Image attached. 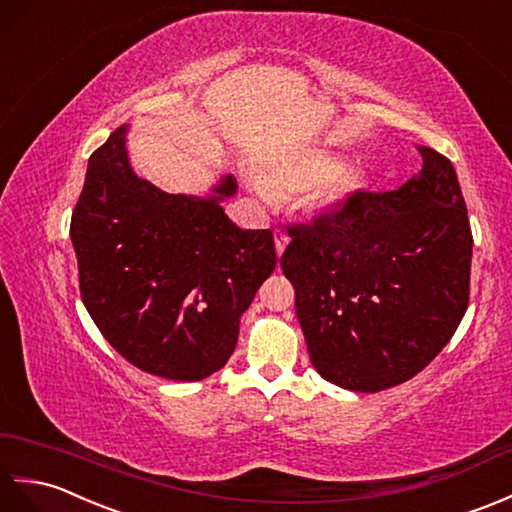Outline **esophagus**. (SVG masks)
Masks as SVG:
<instances>
[{
	"mask_svg": "<svg viewBox=\"0 0 512 512\" xmlns=\"http://www.w3.org/2000/svg\"><path fill=\"white\" fill-rule=\"evenodd\" d=\"M274 243H276V252H278V256H282V252H285V247H287V243H289V236L282 232V230H276L274 232Z\"/></svg>",
	"mask_w": 512,
	"mask_h": 512,
	"instance_id": "34e87169",
	"label": "esophagus"
}]
</instances>
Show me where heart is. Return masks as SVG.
Masks as SVG:
<instances>
[{
    "instance_id": "b5f03b06",
    "label": "heart",
    "mask_w": 512,
    "mask_h": 512,
    "mask_svg": "<svg viewBox=\"0 0 512 512\" xmlns=\"http://www.w3.org/2000/svg\"><path fill=\"white\" fill-rule=\"evenodd\" d=\"M322 186L320 203L328 210L342 208L344 203L368 181V170L361 164L342 166V157L328 149L317 146H302L287 153L271 170L269 181L254 179V188L267 201L274 195H291V192L309 190L317 184Z\"/></svg>"
}]
</instances>
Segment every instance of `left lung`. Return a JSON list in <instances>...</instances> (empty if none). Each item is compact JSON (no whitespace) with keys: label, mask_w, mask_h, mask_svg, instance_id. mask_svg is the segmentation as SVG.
Instances as JSON below:
<instances>
[{"label":"left lung","mask_w":512,"mask_h":512,"mask_svg":"<svg viewBox=\"0 0 512 512\" xmlns=\"http://www.w3.org/2000/svg\"><path fill=\"white\" fill-rule=\"evenodd\" d=\"M418 153L423 170L399 190H357L287 230L280 267L313 368L352 392L416 377L469 306L473 236L456 170L434 149Z\"/></svg>","instance_id":"obj_1"}]
</instances>
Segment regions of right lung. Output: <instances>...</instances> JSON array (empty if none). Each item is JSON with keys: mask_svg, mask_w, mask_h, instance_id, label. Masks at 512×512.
Wrapping results in <instances>:
<instances>
[{"mask_svg": "<svg viewBox=\"0 0 512 512\" xmlns=\"http://www.w3.org/2000/svg\"><path fill=\"white\" fill-rule=\"evenodd\" d=\"M127 124L89 157L70 236L78 285L98 331L155 377L201 381L236 348L238 322L276 269L271 230H241L214 195H168L140 179L124 149Z\"/></svg>", "mask_w": 512, "mask_h": 512, "instance_id": "1", "label": "right lung"}]
</instances>
